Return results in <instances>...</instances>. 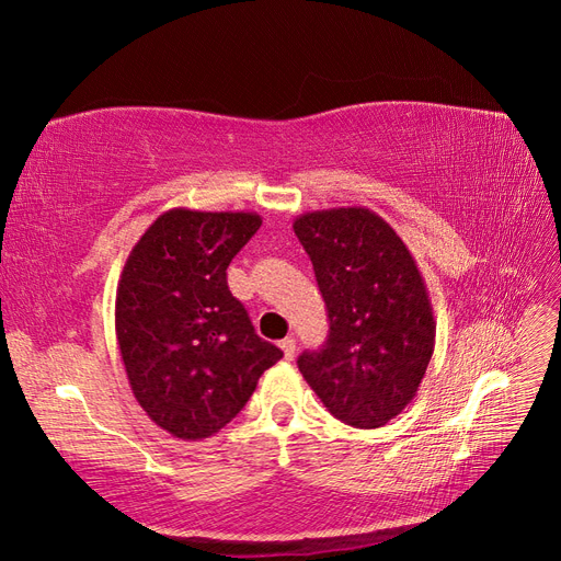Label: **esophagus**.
Here are the masks:
<instances>
[{
	"mask_svg": "<svg viewBox=\"0 0 561 561\" xmlns=\"http://www.w3.org/2000/svg\"><path fill=\"white\" fill-rule=\"evenodd\" d=\"M278 346H280V351H283V355H285V360H293V358H295L297 344H295V339H293V336H285Z\"/></svg>",
	"mask_w": 561,
	"mask_h": 561,
	"instance_id": "obj_1",
	"label": "esophagus"
}]
</instances>
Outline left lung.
<instances>
[{
    "label": "left lung",
    "instance_id": "1",
    "mask_svg": "<svg viewBox=\"0 0 561 561\" xmlns=\"http://www.w3.org/2000/svg\"><path fill=\"white\" fill-rule=\"evenodd\" d=\"M330 334L299 355V371L330 414L379 428L410 404L435 348L426 283L396 229L363 206L299 215Z\"/></svg>",
    "mask_w": 561,
    "mask_h": 561
}]
</instances>
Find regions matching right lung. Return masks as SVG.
Masks as SVG:
<instances>
[{
	"label": "right lung",
	"mask_w": 561,
	"mask_h": 561,
	"mask_svg": "<svg viewBox=\"0 0 561 561\" xmlns=\"http://www.w3.org/2000/svg\"><path fill=\"white\" fill-rule=\"evenodd\" d=\"M262 227L257 213L173 208L133 245L114 328L135 400L159 428L203 439L239 414L283 351L254 332L227 266Z\"/></svg>",
	"instance_id": "1"
}]
</instances>
